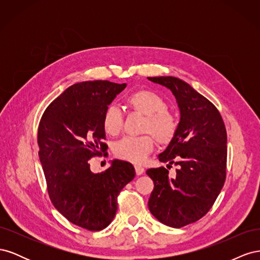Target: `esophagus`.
I'll return each instance as SVG.
<instances>
[{"mask_svg": "<svg viewBox=\"0 0 260 260\" xmlns=\"http://www.w3.org/2000/svg\"><path fill=\"white\" fill-rule=\"evenodd\" d=\"M135 169H136V174L138 176H141L144 172V168L142 166H140V165H137V166H135Z\"/></svg>", "mask_w": 260, "mask_h": 260, "instance_id": "esophagus-1", "label": "esophagus"}]
</instances>
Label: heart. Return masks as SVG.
Returning a JSON list of instances; mask_svg holds the SVG:
<instances>
[{
  "instance_id": "obj_1",
  "label": "heart",
  "mask_w": 260,
  "mask_h": 260,
  "mask_svg": "<svg viewBox=\"0 0 260 260\" xmlns=\"http://www.w3.org/2000/svg\"><path fill=\"white\" fill-rule=\"evenodd\" d=\"M132 111L145 116L142 133L148 135L138 138H123L115 143L113 152L117 158L133 164L143 162L154 151L155 138L161 145L169 144L179 130L178 118L167 109V103L158 94L151 90H138L125 99ZM102 125L106 135L118 136L122 129V116L116 106H108L102 117Z\"/></svg>"
}]
</instances>
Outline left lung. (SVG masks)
<instances>
[{
  "instance_id": "left-lung-1",
  "label": "left lung",
  "mask_w": 260,
  "mask_h": 260,
  "mask_svg": "<svg viewBox=\"0 0 260 260\" xmlns=\"http://www.w3.org/2000/svg\"><path fill=\"white\" fill-rule=\"evenodd\" d=\"M147 79L170 89L181 113L176 138L158 156L167 168L178 166L176 177L169 178L165 167L146 170L154 182L148 209L164 224L181 228L205 216L224 184L225 125L217 107L190 84L175 77Z\"/></svg>"
}]
</instances>
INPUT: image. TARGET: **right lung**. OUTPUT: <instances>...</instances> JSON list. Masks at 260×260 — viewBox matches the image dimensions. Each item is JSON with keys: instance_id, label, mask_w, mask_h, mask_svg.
<instances>
[{"instance_id": "right-lung-1", "label": "right lung", "mask_w": 260, "mask_h": 260, "mask_svg": "<svg viewBox=\"0 0 260 260\" xmlns=\"http://www.w3.org/2000/svg\"><path fill=\"white\" fill-rule=\"evenodd\" d=\"M125 85L76 83L46 107L39 123V158L50 200L68 221L89 231L113 221L118 195L136 176L124 160H114L101 174H93L89 164L92 157L107 155L102 117Z\"/></svg>"}]
</instances>
